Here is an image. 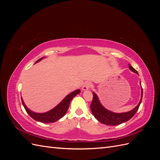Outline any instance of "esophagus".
<instances>
[{"label":"esophagus","mask_w":160,"mask_h":160,"mask_svg":"<svg viewBox=\"0 0 160 160\" xmlns=\"http://www.w3.org/2000/svg\"><path fill=\"white\" fill-rule=\"evenodd\" d=\"M91 83L89 82H86V83L83 85V88H82V90L83 91H87L88 90L91 88Z\"/></svg>","instance_id":"34e87169"}]
</instances>
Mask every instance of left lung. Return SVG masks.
I'll return each instance as SVG.
<instances>
[{"mask_svg": "<svg viewBox=\"0 0 160 160\" xmlns=\"http://www.w3.org/2000/svg\"><path fill=\"white\" fill-rule=\"evenodd\" d=\"M129 68L130 69L131 71H132L133 72H135V73L138 74V71L130 64H129ZM93 101H92L91 104V109L92 111V113L93 114L95 118L101 123L107 125H117L127 122V121L129 120L131 118H132L133 117V115L138 110L140 104H141L143 96V90L142 88V99L136 107L132 111L122 113H115L106 109L104 107H103V105L100 103L98 96L95 95V93H93Z\"/></svg>", "mask_w": 160, "mask_h": 160, "instance_id": "1", "label": "left lung"}]
</instances>
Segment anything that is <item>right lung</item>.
<instances>
[{
  "mask_svg": "<svg viewBox=\"0 0 160 160\" xmlns=\"http://www.w3.org/2000/svg\"><path fill=\"white\" fill-rule=\"evenodd\" d=\"M42 58L43 57L37 60L36 62L41 61ZM80 91H81L79 89H77L73 92H72V93H71L70 94L67 95L59 105L56 106L55 108H53L51 111H47V112L43 113H37L29 110V109H28L26 107L25 103H24L22 98H21V100H22V103L24 106V108H25L26 111L33 119L42 123H53V122H57V120H59L65 115L67 110H68L71 101L75 96H76L77 94H79L80 93Z\"/></svg>",
  "mask_w": 160,
  "mask_h": 160,
  "instance_id": "add662e5",
  "label": "right lung"
}]
</instances>
